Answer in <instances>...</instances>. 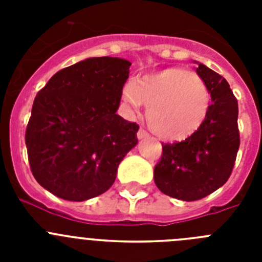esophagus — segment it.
<instances>
[{
    "mask_svg": "<svg viewBox=\"0 0 262 262\" xmlns=\"http://www.w3.org/2000/svg\"><path fill=\"white\" fill-rule=\"evenodd\" d=\"M138 138L139 139H147V138H149V134H148L144 128H140L138 131Z\"/></svg>",
    "mask_w": 262,
    "mask_h": 262,
    "instance_id": "34e87169",
    "label": "esophagus"
}]
</instances>
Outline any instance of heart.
<instances>
[{
    "label": "heart",
    "instance_id": "heart-1",
    "mask_svg": "<svg viewBox=\"0 0 262 262\" xmlns=\"http://www.w3.org/2000/svg\"><path fill=\"white\" fill-rule=\"evenodd\" d=\"M124 102L134 110L147 106V122L159 138L182 140L193 135L209 114L211 94L195 71L160 69L123 88Z\"/></svg>",
    "mask_w": 262,
    "mask_h": 262
}]
</instances>
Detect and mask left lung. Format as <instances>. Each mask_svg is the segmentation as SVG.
<instances>
[{
  "label": "left lung",
  "instance_id": "obj_1",
  "mask_svg": "<svg viewBox=\"0 0 262 262\" xmlns=\"http://www.w3.org/2000/svg\"><path fill=\"white\" fill-rule=\"evenodd\" d=\"M196 73L210 89L209 114L185 140L163 143V154L154 170L160 190L186 202L205 198L226 184L240 145L239 107L228 82L203 64H198Z\"/></svg>",
  "mask_w": 262,
  "mask_h": 262
}]
</instances>
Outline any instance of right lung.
I'll list each match as a JSON object with an SVG mask.
<instances>
[{
  "label": "right lung",
  "mask_w": 262,
  "mask_h": 262,
  "mask_svg": "<svg viewBox=\"0 0 262 262\" xmlns=\"http://www.w3.org/2000/svg\"><path fill=\"white\" fill-rule=\"evenodd\" d=\"M129 66L90 57L55 73L36 94L25 135L30 169L59 198L81 202L105 193L138 143L139 124L117 114Z\"/></svg>",
  "instance_id": "right-lung-1"
}]
</instances>
